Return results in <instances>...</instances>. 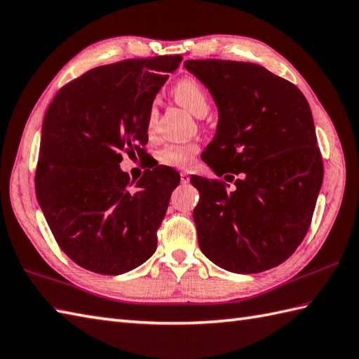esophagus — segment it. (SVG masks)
Wrapping results in <instances>:
<instances>
[{"mask_svg":"<svg viewBox=\"0 0 359 359\" xmlns=\"http://www.w3.org/2000/svg\"><path fill=\"white\" fill-rule=\"evenodd\" d=\"M180 180H182V183H189V174L185 172V171H182L180 172Z\"/></svg>","mask_w":359,"mask_h":359,"instance_id":"obj_1","label":"esophagus"}]
</instances>
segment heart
Here are the masks:
<instances>
[{
	"instance_id": "1",
	"label": "heart",
	"mask_w": 359,
	"mask_h": 359,
	"mask_svg": "<svg viewBox=\"0 0 359 359\" xmlns=\"http://www.w3.org/2000/svg\"><path fill=\"white\" fill-rule=\"evenodd\" d=\"M172 96L176 101L196 116L206 114L210 108V96L202 82L193 76H185L176 82L172 87ZM157 119V110L149 107L147 116V130L151 133L154 130ZM200 151V145L196 142H185V144H168L162 147L156 153V161L166 168L188 170L196 162V156Z\"/></svg>"
}]
</instances>
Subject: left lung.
I'll return each mask as SVG.
<instances>
[{"instance_id": "1", "label": "left lung", "mask_w": 359, "mask_h": 359, "mask_svg": "<svg viewBox=\"0 0 359 359\" xmlns=\"http://www.w3.org/2000/svg\"><path fill=\"white\" fill-rule=\"evenodd\" d=\"M219 107L215 137L202 157L219 179L194 176L198 246L220 268L257 273L281 264L311 228L324 168L311 107L292 82L264 67L185 61Z\"/></svg>"}]
</instances>
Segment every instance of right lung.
Here are the masks:
<instances>
[{
    "label": "right lung",
    "mask_w": 359,
    "mask_h": 359,
    "mask_svg": "<svg viewBox=\"0 0 359 359\" xmlns=\"http://www.w3.org/2000/svg\"><path fill=\"white\" fill-rule=\"evenodd\" d=\"M180 61L165 55L96 67L47 108L36 197L56 243L81 268L119 275L156 251L180 176L159 165L135 183L119 163L122 153H145L148 110Z\"/></svg>",
    "instance_id": "obj_1"
}]
</instances>
